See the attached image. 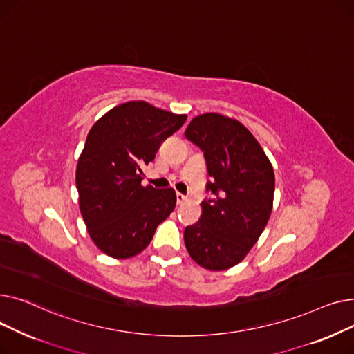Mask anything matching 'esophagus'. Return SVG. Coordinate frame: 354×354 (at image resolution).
<instances>
[{
  "label": "esophagus",
  "instance_id": "34e87169",
  "mask_svg": "<svg viewBox=\"0 0 354 354\" xmlns=\"http://www.w3.org/2000/svg\"><path fill=\"white\" fill-rule=\"evenodd\" d=\"M185 199H187V198H185V195H182L180 192H176V203H178V205H180V203H183Z\"/></svg>",
  "mask_w": 354,
  "mask_h": 354
}]
</instances>
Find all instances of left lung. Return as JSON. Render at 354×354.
I'll list each match as a JSON object with an SVG mask.
<instances>
[{
  "mask_svg": "<svg viewBox=\"0 0 354 354\" xmlns=\"http://www.w3.org/2000/svg\"><path fill=\"white\" fill-rule=\"evenodd\" d=\"M185 138L203 152L211 180L201 219L185 228L191 258L211 271L243 261L264 231L272 209L274 169L261 145L235 119L218 113L191 120Z\"/></svg>",
  "mask_w": 354,
  "mask_h": 354,
  "instance_id": "1",
  "label": "left lung"
}]
</instances>
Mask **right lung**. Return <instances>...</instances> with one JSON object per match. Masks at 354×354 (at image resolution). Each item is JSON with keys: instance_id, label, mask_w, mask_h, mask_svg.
Here are the masks:
<instances>
[{"instance_id": "1", "label": "right lung", "mask_w": 354, "mask_h": 354, "mask_svg": "<svg viewBox=\"0 0 354 354\" xmlns=\"http://www.w3.org/2000/svg\"><path fill=\"white\" fill-rule=\"evenodd\" d=\"M185 120L187 115L138 100L109 110L90 129L76 187L88 235L106 255L123 259L142 252L175 209V191L143 187L142 167Z\"/></svg>"}]
</instances>
